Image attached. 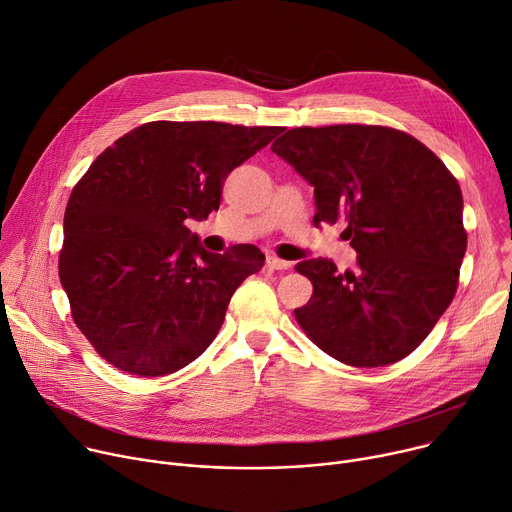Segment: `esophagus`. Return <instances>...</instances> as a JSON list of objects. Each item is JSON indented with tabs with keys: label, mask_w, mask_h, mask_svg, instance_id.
I'll return each mask as SVG.
<instances>
[{
	"label": "esophagus",
	"mask_w": 512,
	"mask_h": 512,
	"mask_svg": "<svg viewBox=\"0 0 512 512\" xmlns=\"http://www.w3.org/2000/svg\"><path fill=\"white\" fill-rule=\"evenodd\" d=\"M290 265H292L290 261H284L275 255H267V267L271 269H290Z\"/></svg>",
	"instance_id": "1"
}]
</instances>
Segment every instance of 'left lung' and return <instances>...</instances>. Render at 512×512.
Masks as SVG:
<instances>
[{
  "label": "left lung",
  "instance_id": "obj_1",
  "mask_svg": "<svg viewBox=\"0 0 512 512\" xmlns=\"http://www.w3.org/2000/svg\"><path fill=\"white\" fill-rule=\"evenodd\" d=\"M312 188L314 224L345 222L357 267L306 259L314 286L296 320L316 347L355 367L412 353L451 304L468 249L463 198L443 161L388 126L292 128L271 145Z\"/></svg>",
  "mask_w": 512,
  "mask_h": 512
}]
</instances>
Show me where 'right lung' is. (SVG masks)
I'll return each mask as SVG.
<instances>
[{
  "mask_svg": "<svg viewBox=\"0 0 512 512\" xmlns=\"http://www.w3.org/2000/svg\"><path fill=\"white\" fill-rule=\"evenodd\" d=\"M280 126L149 122L108 147L73 188L59 255L71 316L114 367L173 374L218 335L228 302L265 255L210 253L185 220L218 210L228 173Z\"/></svg>",
  "mask_w": 512,
  "mask_h": 512,
  "instance_id": "add662e5",
  "label": "right lung"
}]
</instances>
